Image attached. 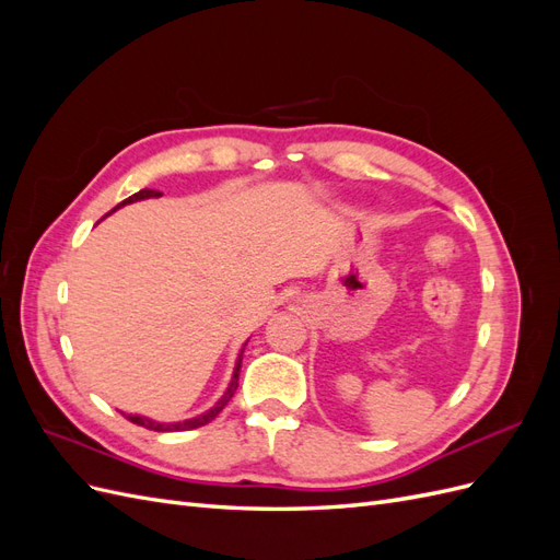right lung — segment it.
<instances>
[{"label": "right lung", "instance_id": "1", "mask_svg": "<svg viewBox=\"0 0 560 560\" xmlns=\"http://www.w3.org/2000/svg\"><path fill=\"white\" fill-rule=\"evenodd\" d=\"M161 196H163L161 191H154V189H142V191H138V194H132L130 198H126L124 202H118V206H116L112 212H116L118 208L128 206V202H138V200H147V198H161ZM112 212H109V214H112ZM245 346H247V343H243V348H241V352H238V360H235L233 376H231L229 387L224 389V395L214 401V406H210L208 411H202V413H198V416H194V418L177 420V422H161V420H154V418H149V416H140V413H124V411H121V413H124L130 422H135V425H142V428H147V430H154V432H184V430H196V428H200V425H208V422H210V420H214V418L219 416V411H222L224 406L229 404V399L233 397L235 389H238V374H241V364H243V352H245Z\"/></svg>", "mask_w": 560, "mask_h": 560}]
</instances>
